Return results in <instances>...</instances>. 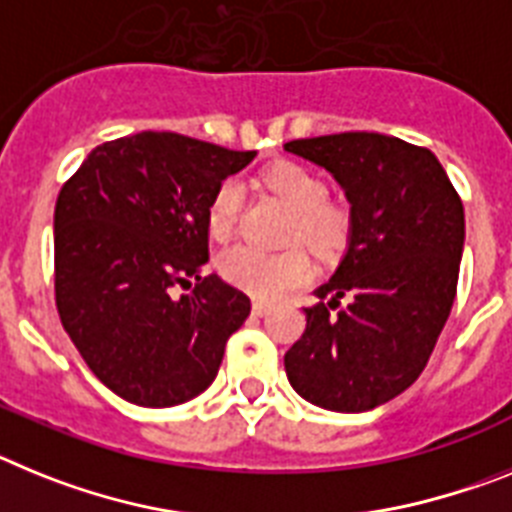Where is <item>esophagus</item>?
Returning <instances> with one entry per match:
<instances>
[{"label":"esophagus","instance_id":"34e87169","mask_svg":"<svg viewBox=\"0 0 512 512\" xmlns=\"http://www.w3.org/2000/svg\"><path fill=\"white\" fill-rule=\"evenodd\" d=\"M268 311H270L268 301H252V314L262 317V314H268Z\"/></svg>","mask_w":512,"mask_h":512}]
</instances>
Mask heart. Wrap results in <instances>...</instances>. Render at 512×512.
<instances>
[{
	"instance_id": "1",
	"label": "heart",
	"mask_w": 512,
	"mask_h": 512,
	"mask_svg": "<svg viewBox=\"0 0 512 512\" xmlns=\"http://www.w3.org/2000/svg\"><path fill=\"white\" fill-rule=\"evenodd\" d=\"M265 185L293 211L288 237L301 239L319 255H332L348 242L350 211L327 198V188L301 164L283 162L265 172ZM242 211V188L224 180L213 193L206 211L208 234L216 242L231 239ZM219 273L231 286L257 299H278L311 278V260L301 247L283 252H262L247 244L231 247L219 257Z\"/></svg>"
}]
</instances>
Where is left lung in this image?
<instances>
[{"label":"left lung","mask_w":512,"mask_h":512,"mask_svg":"<svg viewBox=\"0 0 512 512\" xmlns=\"http://www.w3.org/2000/svg\"><path fill=\"white\" fill-rule=\"evenodd\" d=\"M286 151L324 167L350 203L348 250L304 309L286 376L322 410H373L428 366L456 299L464 206L433 151L394 136L332 133Z\"/></svg>","instance_id":"8db88e82"}]
</instances>
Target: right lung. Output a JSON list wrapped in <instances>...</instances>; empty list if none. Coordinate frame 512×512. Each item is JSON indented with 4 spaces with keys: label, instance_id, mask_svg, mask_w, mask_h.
I'll return each instance as SVG.
<instances>
[{
    "label": "right lung",
    "instance_id": "right-lung-1",
    "mask_svg": "<svg viewBox=\"0 0 512 512\" xmlns=\"http://www.w3.org/2000/svg\"><path fill=\"white\" fill-rule=\"evenodd\" d=\"M255 151L141 131L105 141L64 182L53 213L56 306L102 384L175 407L211 386L250 299L206 275L213 193ZM177 287L190 294L176 296Z\"/></svg>",
    "mask_w": 512,
    "mask_h": 512
}]
</instances>
